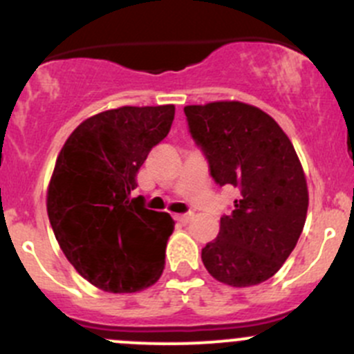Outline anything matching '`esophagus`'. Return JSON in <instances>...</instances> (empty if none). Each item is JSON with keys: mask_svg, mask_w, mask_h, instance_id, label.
Wrapping results in <instances>:
<instances>
[{"mask_svg": "<svg viewBox=\"0 0 354 354\" xmlns=\"http://www.w3.org/2000/svg\"><path fill=\"white\" fill-rule=\"evenodd\" d=\"M192 216H194V214H176V216H174V219H176V221H180V223H183V225H187V223H190Z\"/></svg>", "mask_w": 354, "mask_h": 354, "instance_id": "obj_1", "label": "esophagus"}]
</instances>
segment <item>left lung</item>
Masks as SVG:
<instances>
[{
  "label": "left lung",
  "instance_id": "left-lung-1",
  "mask_svg": "<svg viewBox=\"0 0 354 354\" xmlns=\"http://www.w3.org/2000/svg\"><path fill=\"white\" fill-rule=\"evenodd\" d=\"M185 114L216 183L239 190L235 209L202 249V263L230 287L266 282L290 256L306 221L310 195L292 142L272 115L243 102L187 105Z\"/></svg>",
  "mask_w": 354,
  "mask_h": 354
}]
</instances>
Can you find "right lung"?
I'll return each mask as SVG.
<instances>
[{
    "label": "right lung",
    "mask_w": 354,
    "mask_h": 354,
    "mask_svg": "<svg viewBox=\"0 0 354 354\" xmlns=\"http://www.w3.org/2000/svg\"><path fill=\"white\" fill-rule=\"evenodd\" d=\"M173 119L174 105L111 109L82 121L57 157L46 192L55 239L75 272L105 292H138L162 275L174 221L131 192Z\"/></svg>",
    "instance_id": "1"
}]
</instances>
